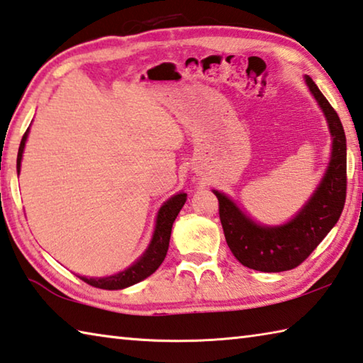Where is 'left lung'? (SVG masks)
Here are the masks:
<instances>
[{
	"mask_svg": "<svg viewBox=\"0 0 363 363\" xmlns=\"http://www.w3.org/2000/svg\"><path fill=\"white\" fill-rule=\"evenodd\" d=\"M315 101L324 113L332 135V157L319 187L292 220L279 227L255 223L236 204L217 190L220 223L227 245L240 263L265 273L287 272L305 262L335 227L346 201V136L337 111L318 85L305 76Z\"/></svg>",
	"mask_w": 363,
	"mask_h": 363,
	"instance_id": "left-lung-1",
	"label": "left lung"
}]
</instances>
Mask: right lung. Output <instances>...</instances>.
<instances>
[{
    "label": "right lung",
    "instance_id": "obj_1",
    "mask_svg": "<svg viewBox=\"0 0 363 363\" xmlns=\"http://www.w3.org/2000/svg\"><path fill=\"white\" fill-rule=\"evenodd\" d=\"M30 130V128H28ZM28 130L25 131V135L21 141V147H18L17 154V173H21V162H22V154L25 149L26 138H28ZM187 200V194H177L171 196L168 201L163 203L160 208L159 214H157V222H155V230L152 241H150L149 247L146 249L140 259H138L133 265L128 267L123 272L108 276V278H85V276H79L84 282L87 284L98 287V289H106V291H117V289H125L136 284L143 279H146L147 276L152 274L157 268L162 265L168 252L169 246V236H171V227H173V222L182 209L184 203Z\"/></svg>",
    "mask_w": 363,
    "mask_h": 363
}]
</instances>
